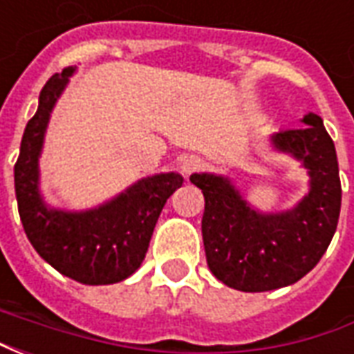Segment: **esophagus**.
<instances>
[{
	"instance_id": "esophagus-1",
	"label": "esophagus",
	"mask_w": 354,
	"mask_h": 354,
	"mask_svg": "<svg viewBox=\"0 0 354 354\" xmlns=\"http://www.w3.org/2000/svg\"><path fill=\"white\" fill-rule=\"evenodd\" d=\"M203 167V161H201L199 157H195V155H189V157H185L184 161H182V172L185 174H192L195 170H199Z\"/></svg>"
}]
</instances>
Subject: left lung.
I'll return each instance as SVG.
<instances>
[{"label": "left lung", "mask_w": 354, "mask_h": 354, "mask_svg": "<svg viewBox=\"0 0 354 354\" xmlns=\"http://www.w3.org/2000/svg\"><path fill=\"white\" fill-rule=\"evenodd\" d=\"M305 127L271 136L274 149L301 161L309 193L279 214L254 210L227 178L192 174L205 195L203 243L210 271L241 292H267L294 284L319 263L334 237L342 208V182L334 142L315 113Z\"/></svg>", "instance_id": "8db88e82"}]
</instances>
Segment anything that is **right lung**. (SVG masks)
Returning a JSON list of instances; mask_svg holds the SVG:
<instances>
[{
    "mask_svg": "<svg viewBox=\"0 0 354 354\" xmlns=\"http://www.w3.org/2000/svg\"><path fill=\"white\" fill-rule=\"evenodd\" d=\"M75 68L55 73L39 93L15 162L20 222L35 252L58 273L81 284H113L144 261L165 203L182 185L176 172L138 180L115 199L83 212L49 208L39 193V155L50 111Z\"/></svg>",
    "mask_w": 354,
    "mask_h": 354,
    "instance_id": "right-lung-1",
    "label": "right lung"
}]
</instances>
